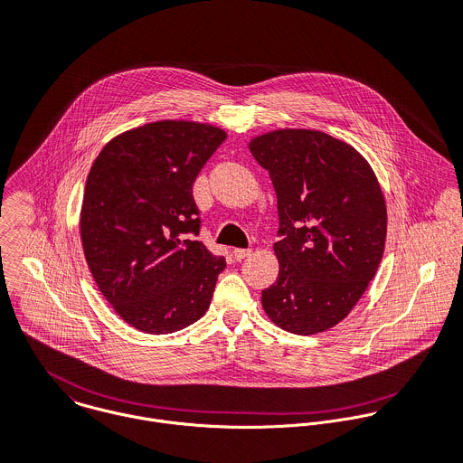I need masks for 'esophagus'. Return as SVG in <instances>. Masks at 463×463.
<instances>
[{"instance_id":"obj_1","label":"esophagus","mask_w":463,"mask_h":463,"mask_svg":"<svg viewBox=\"0 0 463 463\" xmlns=\"http://www.w3.org/2000/svg\"><path fill=\"white\" fill-rule=\"evenodd\" d=\"M233 259L235 260H242V259H246V257H250L251 255V250H244V248H237V250H233Z\"/></svg>"}]
</instances>
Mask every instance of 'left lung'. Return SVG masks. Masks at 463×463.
I'll return each mask as SVG.
<instances>
[{
  "label": "left lung",
  "instance_id": "1",
  "mask_svg": "<svg viewBox=\"0 0 463 463\" xmlns=\"http://www.w3.org/2000/svg\"><path fill=\"white\" fill-rule=\"evenodd\" d=\"M279 203V279L262 291L269 319L293 334L339 323L375 277L386 203L368 161L321 131L280 129L250 142Z\"/></svg>",
  "mask_w": 463,
  "mask_h": 463
}]
</instances>
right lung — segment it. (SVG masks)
<instances>
[{"mask_svg":"<svg viewBox=\"0 0 463 463\" xmlns=\"http://www.w3.org/2000/svg\"><path fill=\"white\" fill-rule=\"evenodd\" d=\"M226 133L163 120L113 138L84 190L80 239L90 271L118 316L149 334L197 321L212 302L224 257L199 235L192 186Z\"/></svg>","mask_w":463,"mask_h":463,"instance_id":"1","label":"right lung"}]
</instances>
